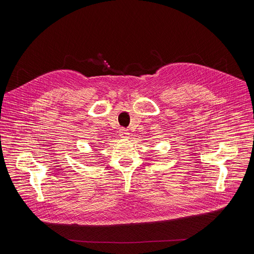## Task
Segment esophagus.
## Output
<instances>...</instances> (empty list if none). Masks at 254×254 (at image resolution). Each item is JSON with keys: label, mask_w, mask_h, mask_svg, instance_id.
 <instances>
[{"label": "esophagus", "mask_w": 254, "mask_h": 254, "mask_svg": "<svg viewBox=\"0 0 254 254\" xmlns=\"http://www.w3.org/2000/svg\"><path fill=\"white\" fill-rule=\"evenodd\" d=\"M120 133H121V135H122V136H127V135H128V133H129V132H128L127 129L123 128V129H121V132H120Z\"/></svg>", "instance_id": "34e87169"}]
</instances>
